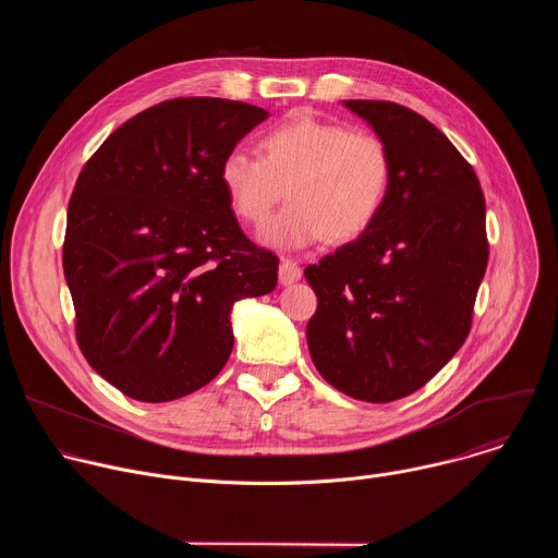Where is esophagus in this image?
<instances>
[{
  "instance_id": "obj_1",
  "label": "esophagus",
  "mask_w": 558,
  "mask_h": 558,
  "mask_svg": "<svg viewBox=\"0 0 558 558\" xmlns=\"http://www.w3.org/2000/svg\"><path fill=\"white\" fill-rule=\"evenodd\" d=\"M278 278H280V282H282V284H293V282H298V280L302 278V269H300V265H298L295 260H291V258H282V260H280Z\"/></svg>"
}]
</instances>
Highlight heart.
Segmentation results:
<instances>
[{
    "label": "heart",
    "mask_w": 558,
    "mask_h": 558,
    "mask_svg": "<svg viewBox=\"0 0 558 558\" xmlns=\"http://www.w3.org/2000/svg\"><path fill=\"white\" fill-rule=\"evenodd\" d=\"M233 214L263 225L282 194L291 201L263 229V241L300 250L325 241L349 243L379 218L392 156L371 132L295 112L258 138V156L229 151L218 170Z\"/></svg>",
    "instance_id": "1"
}]
</instances>
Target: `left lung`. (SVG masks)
Here are the masks:
<instances>
[{"label": "left lung", "mask_w": 558, "mask_h": 558, "mask_svg": "<svg viewBox=\"0 0 558 558\" xmlns=\"http://www.w3.org/2000/svg\"><path fill=\"white\" fill-rule=\"evenodd\" d=\"M344 106L388 145L392 183L366 233L304 269L317 295L306 344L333 388L386 404L435 377L470 333L488 267L486 201L428 119L392 101Z\"/></svg>", "instance_id": "8db88e82"}]
</instances>
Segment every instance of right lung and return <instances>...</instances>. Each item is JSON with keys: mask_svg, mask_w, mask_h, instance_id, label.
I'll return each mask as SVG.
<instances>
[{"mask_svg": "<svg viewBox=\"0 0 558 558\" xmlns=\"http://www.w3.org/2000/svg\"><path fill=\"white\" fill-rule=\"evenodd\" d=\"M267 110L156 104L88 158L68 203L63 276L88 364L138 402L209 384L233 349V302L278 284V256L238 225L218 170Z\"/></svg>", "mask_w": 558, "mask_h": 558, "instance_id": "add662e5", "label": "right lung"}]
</instances>
